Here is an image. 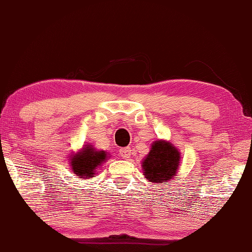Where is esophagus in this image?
Returning a JSON list of instances; mask_svg holds the SVG:
<instances>
[{"mask_svg": "<svg viewBox=\"0 0 252 252\" xmlns=\"http://www.w3.org/2000/svg\"><path fill=\"white\" fill-rule=\"evenodd\" d=\"M119 154H121V157H123L124 158H130V154H131V150L130 148H123L119 150Z\"/></svg>", "mask_w": 252, "mask_h": 252, "instance_id": "1", "label": "esophagus"}]
</instances>
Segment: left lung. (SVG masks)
<instances>
[{"mask_svg":"<svg viewBox=\"0 0 252 252\" xmlns=\"http://www.w3.org/2000/svg\"><path fill=\"white\" fill-rule=\"evenodd\" d=\"M180 152L168 141H156L142 163L143 176L153 184H168L179 169Z\"/></svg>","mask_w":252,"mask_h":252,"instance_id":"1","label":"left lung"}]
</instances>
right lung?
<instances>
[{"instance_id":"1","label":"right lung","mask_w":252,"mask_h":252,"mask_svg":"<svg viewBox=\"0 0 252 252\" xmlns=\"http://www.w3.org/2000/svg\"><path fill=\"white\" fill-rule=\"evenodd\" d=\"M108 158L104 151H96L94 146L87 144L83 149L71 157V169L79 178H89L95 175L96 170Z\"/></svg>"}]
</instances>
